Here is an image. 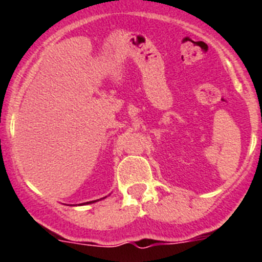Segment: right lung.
I'll list each match as a JSON object with an SVG mask.
<instances>
[{
	"label": "right lung",
	"mask_w": 262,
	"mask_h": 262,
	"mask_svg": "<svg viewBox=\"0 0 262 262\" xmlns=\"http://www.w3.org/2000/svg\"><path fill=\"white\" fill-rule=\"evenodd\" d=\"M88 203H90V202H88Z\"/></svg>",
	"instance_id": "1"
}]
</instances>
